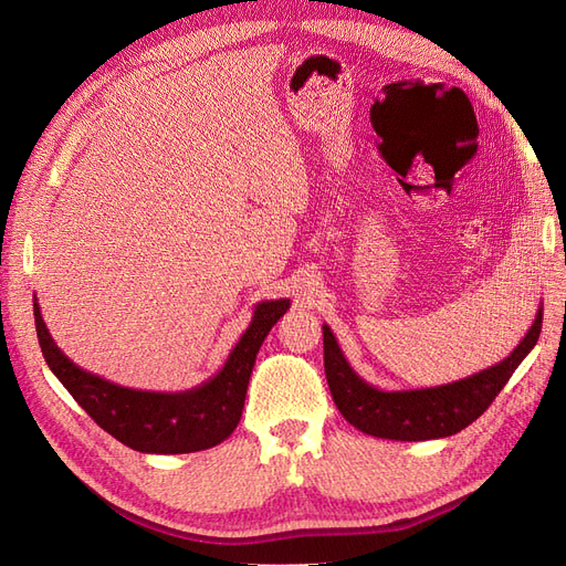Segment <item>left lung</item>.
Masks as SVG:
<instances>
[{
    "label": "left lung",
    "instance_id": "1",
    "mask_svg": "<svg viewBox=\"0 0 566 566\" xmlns=\"http://www.w3.org/2000/svg\"><path fill=\"white\" fill-rule=\"evenodd\" d=\"M543 310L531 323L528 333L507 358L479 370L470 378L424 389L385 391L368 385L349 366L328 325L323 323V366L333 401L349 424L370 437L394 441H427L451 437L465 430L512 378V373L534 349L541 335Z\"/></svg>",
    "mask_w": 566,
    "mask_h": 566
}]
</instances>
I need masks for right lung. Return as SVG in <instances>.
Here are the masks:
<instances>
[{"mask_svg":"<svg viewBox=\"0 0 566 566\" xmlns=\"http://www.w3.org/2000/svg\"><path fill=\"white\" fill-rule=\"evenodd\" d=\"M32 302L44 361L71 397L125 447L163 455L205 451L231 437L243 416L256 352L276 321L290 310V300L256 304L250 325L224 366L202 385L184 391H144L115 385L73 364L49 335L38 297Z\"/></svg>","mask_w":566,"mask_h":566,"instance_id":"1","label":"right lung"}]
</instances>
